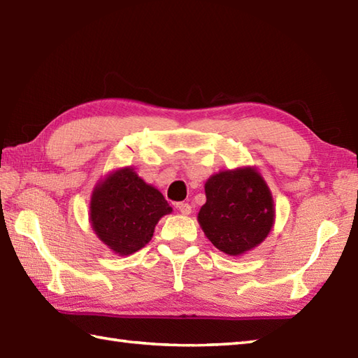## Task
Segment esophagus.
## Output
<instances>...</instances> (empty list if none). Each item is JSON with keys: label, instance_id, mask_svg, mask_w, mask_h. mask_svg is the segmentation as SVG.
I'll use <instances>...</instances> for the list:
<instances>
[{"label": "esophagus", "instance_id": "obj_1", "mask_svg": "<svg viewBox=\"0 0 358 358\" xmlns=\"http://www.w3.org/2000/svg\"><path fill=\"white\" fill-rule=\"evenodd\" d=\"M177 209L182 215H189L190 212H192V207H190V204H187V203H178L177 204Z\"/></svg>", "mask_w": 358, "mask_h": 358}]
</instances>
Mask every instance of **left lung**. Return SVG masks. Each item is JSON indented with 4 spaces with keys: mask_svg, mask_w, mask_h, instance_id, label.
Returning a JSON list of instances; mask_svg holds the SVG:
<instances>
[{
    "mask_svg": "<svg viewBox=\"0 0 358 358\" xmlns=\"http://www.w3.org/2000/svg\"><path fill=\"white\" fill-rule=\"evenodd\" d=\"M204 190L198 222L220 252L241 256L268 236L276 210L270 187L255 166L213 173Z\"/></svg>",
    "mask_w": 358,
    "mask_h": 358,
    "instance_id": "1",
    "label": "left lung"
}]
</instances>
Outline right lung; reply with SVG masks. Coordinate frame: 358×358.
Wrapping results in <instances>:
<instances>
[{
  "label": "right lung",
  "instance_id": "obj_1",
  "mask_svg": "<svg viewBox=\"0 0 358 358\" xmlns=\"http://www.w3.org/2000/svg\"><path fill=\"white\" fill-rule=\"evenodd\" d=\"M172 207L159 189L137 176L132 166L99 180L90 201V222L96 236L119 256H129L151 241L157 222Z\"/></svg>",
  "mask_w": 358,
  "mask_h": 358
}]
</instances>
